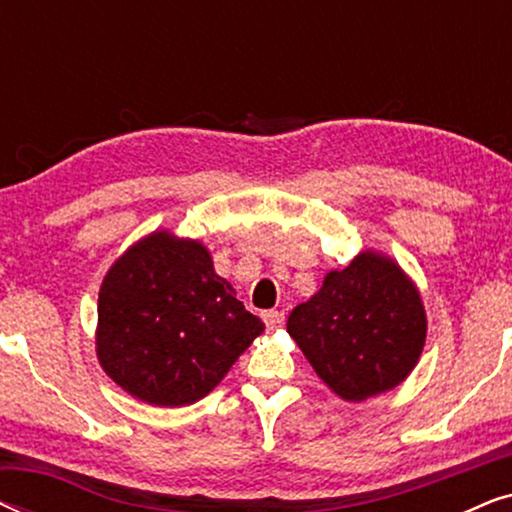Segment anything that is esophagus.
<instances>
[{"label":"esophagus","instance_id":"esophagus-1","mask_svg":"<svg viewBox=\"0 0 512 512\" xmlns=\"http://www.w3.org/2000/svg\"><path fill=\"white\" fill-rule=\"evenodd\" d=\"M263 321H265V326H268V331H275V328L284 326V312H279V310L263 312Z\"/></svg>","mask_w":512,"mask_h":512}]
</instances>
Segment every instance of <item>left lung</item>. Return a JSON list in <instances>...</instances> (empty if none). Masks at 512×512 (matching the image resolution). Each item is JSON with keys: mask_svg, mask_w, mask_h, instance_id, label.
Returning a JSON list of instances; mask_svg holds the SVG:
<instances>
[{"mask_svg": "<svg viewBox=\"0 0 512 512\" xmlns=\"http://www.w3.org/2000/svg\"><path fill=\"white\" fill-rule=\"evenodd\" d=\"M286 331L328 389L359 403L412 373L424 349L426 312L401 265L366 249L293 307Z\"/></svg>", "mask_w": 512, "mask_h": 512, "instance_id": "8db88e82", "label": "left lung"}]
</instances>
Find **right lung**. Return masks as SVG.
I'll return each instance as SVG.
<instances>
[{
    "label": "right lung",
    "instance_id": "1",
    "mask_svg": "<svg viewBox=\"0 0 512 512\" xmlns=\"http://www.w3.org/2000/svg\"><path fill=\"white\" fill-rule=\"evenodd\" d=\"M265 324L244 310L198 240L156 230L111 265L97 300V359L139 401L205 398Z\"/></svg>",
    "mask_w": 512,
    "mask_h": 512
}]
</instances>
